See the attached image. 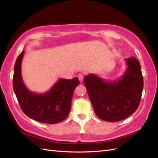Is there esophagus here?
Instances as JSON below:
<instances>
[{
  "mask_svg": "<svg viewBox=\"0 0 158 158\" xmlns=\"http://www.w3.org/2000/svg\"><path fill=\"white\" fill-rule=\"evenodd\" d=\"M83 77H84V75H83V74H82V73H79L78 75V78H79V80L80 81H83Z\"/></svg>",
  "mask_w": 158,
  "mask_h": 158,
  "instance_id": "34e87169",
  "label": "esophagus"
}]
</instances>
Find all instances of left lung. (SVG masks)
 I'll use <instances>...</instances> for the list:
<instances>
[{
	"label": "left lung",
	"instance_id": "1",
	"mask_svg": "<svg viewBox=\"0 0 158 158\" xmlns=\"http://www.w3.org/2000/svg\"><path fill=\"white\" fill-rule=\"evenodd\" d=\"M126 62L127 69L115 81H107L94 74L83 79L96 115L102 120L118 122L139 107L143 89L140 64L133 57L126 58Z\"/></svg>",
	"mask_w": 158,
	"mask_h": 158
}]
</instances>
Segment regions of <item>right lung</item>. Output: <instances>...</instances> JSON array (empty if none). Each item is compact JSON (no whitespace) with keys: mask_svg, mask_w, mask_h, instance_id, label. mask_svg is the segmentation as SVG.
<instances>
[{"mask_svg":"<svg viewBox=\"0 0 158 158\" xmlns=\"http://www.w3.org/2000/svg\"><path fill=\"white\" fill-rule=\"evenodd\" d=\"M24 51L16 60L14 66L13 88L22 111L37 122L54 124L69 115L73 92L79 84V79H60L49 91L37 94L29 90L22 77V61Z\"/></svg>","mask_w":158,"mask_h":158,"instance_id":"obj_1","label":"right lung"}]
</instances>
